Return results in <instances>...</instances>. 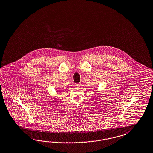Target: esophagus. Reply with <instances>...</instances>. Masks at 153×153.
<instances>
[{"label": "esophagus", "mask_w": 153, "mask_h": 153, "mask_svg": "<svg viewBox=\"0 0 153 153\" xmlns=\"http://www.w3.org/2000/svg\"><path fill=\"white\" fill-rule=\"evenodd\" d=\"M80 85H81L80 84H76V86L77 88H79Z\"/></svg>", "instance_id": "esophagus-1"}]
</instances>
